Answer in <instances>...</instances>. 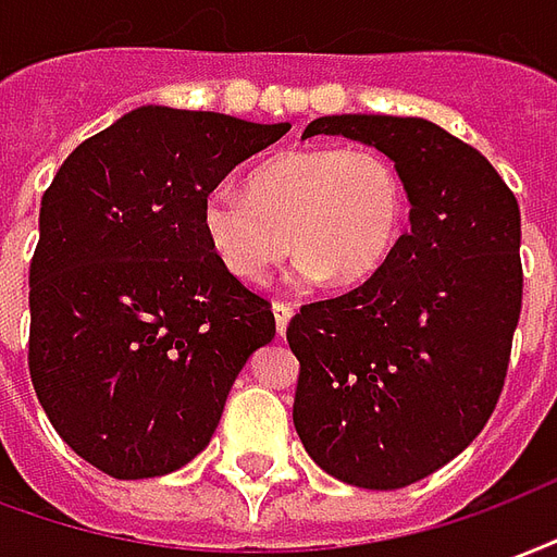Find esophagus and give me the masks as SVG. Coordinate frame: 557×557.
<instances>
[{
  "instance_id": "obj_1",
  "label": "esophagus",
  "mask_w": 557,
  "mask_h": 557,
  "mask_svg": "<svg viewBox=\"0 0 557 557\" xmlns=\"http://www.w3.org/2000/svg\"><path fill=\"white\" fill-rule=\"evenodd\" d=\"M292 315H295V310H292L289 304H274V321H277L280 336H286V327H289Z\"/></svg>"
}]
</instances>
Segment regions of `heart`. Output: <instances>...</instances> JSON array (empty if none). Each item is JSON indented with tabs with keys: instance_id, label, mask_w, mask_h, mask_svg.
Instances as JSON below:
<instances>
[{
	"instance_id": "heart-1",
	"label": "heart",
	"mask_w": 557,
	"mask_h": 557,
	"mask_svg": "<svg viewBox=\"0 0 557 557\" xmlns=\"http://www.w3.org/2000/svg\"><path fill=\"white\" fill-rule=\"evenodd\" d=\"M405 209V183L386 156L362 147H307L253 168L247 191L215 185L200 221L212 253L245 283L265 280L292 245L300 253V283L331 277L351 286L389 259Z\"/></svg>"
}]
</instances>
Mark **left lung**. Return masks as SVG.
Returning <instances> with one entry per match:
<instances>
[{
	"instance_id": "8db88e82",
	"label": "left lung",
	"mask_w": 557,
	"mask_h": 557,
	"mask_svg": "<svg viewBox=\"0 0 557 557\" xmlns=\"http://www.w3.org/2000/svg\"><path fill=\"white\" fill-rule=\"evenodd\" d=\"M381 150L410 230L357 289L289 321L295 431L327 475L366 490L422 481L481 434L520 321V206L496 168L436 123L331 114L300 138Z\"/></svg>"
}]
</instances>
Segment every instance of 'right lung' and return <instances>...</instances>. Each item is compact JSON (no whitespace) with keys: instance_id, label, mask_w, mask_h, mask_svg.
<instances>
[{"instance_id":"add662e5","label":"right lung","mask_w":557,"mask_h":557,"mask_svg":"<svg viewBox=\"0 0 557 557\" xmlns=\"http://www.w3.org/2000/svg\"><path fill=\"white\" fill-rule=\"evenodd\" d=\"M292 123L141 106L70 152L40 200L28 372L106 475H168L215 434L274 312L212 253L203 200Z\"/></svg>"}]
</instances>
